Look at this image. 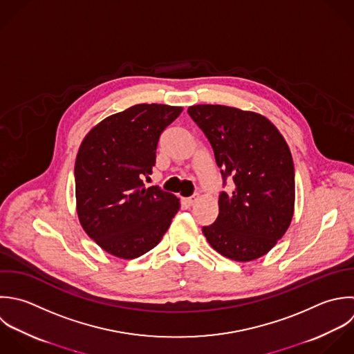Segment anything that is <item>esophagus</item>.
I'll use <instances>...</instances> for the list:
<instances>
[{
  "label": "esophagus",
  "mask_w": 354,
  "mask_h": 354,
  "mask_svg": "<svg viewBox=\"0 0 354 354\" xmlns=\"http://www.w3.org/2000/svg\"><path fill=\"white\" fill-rule=\"evenodd\" d=\"M197 201V197L193 196V197H189V198H183V203L187 205V207H192L194 203Z\"/></svg>",
  "instance_id": "obj_1"
}]
</instances>
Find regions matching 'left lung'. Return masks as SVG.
I'll list each match as a JSON object with an SVG mask.
<instances>
[{
    "instance_id": "obj_1",
    "label": "left lung",
    "mask_w": 354,
    "mask_h": 354,
    "mask_svg": "<svg viewBox=\"0 0 354 354\" xmlns=\"http://www.w3.org/2000/svg\"><path fill=\"white\" fill-rule=\"evenodd\" d=\"M189 115L208 138L232 193L219 194L216 221L203 227L221 255L250 262L266 255L286 234L295 207L290 147L265 115L222 104H196Z\"/></svg>"
}]
</instances>
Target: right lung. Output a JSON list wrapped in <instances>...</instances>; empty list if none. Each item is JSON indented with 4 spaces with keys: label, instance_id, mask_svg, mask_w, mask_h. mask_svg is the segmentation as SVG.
Segmentation results:
<instances>
[{
    "label": "right lung",
    "instance_id": "add662e5",
    "mask_svg": "<svg viewBox=\"0 0 354 354\" xmlns=\"http://www.w3.org/2000/svg\"><path fill=\"white\" fill-rule=\"evenodd\" d=\"M179 106L142 103L95 125L77 153V215L85 233L106 252L135 259L153 250L179 211V198L145 187L156 165L162 131Z\"/></svg>",
    "mask_w": 354,
    "mask_h": 354
}]
</instances>
